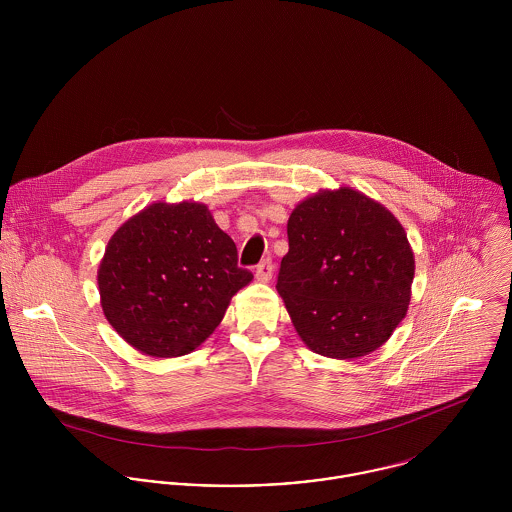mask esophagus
<instances>
[{
    "label": "esophagus",
    "instance_id": "1",
    "mask_svg": "<svg viewBox=\"0 0 512 512\" xmlns=\"http://www.w3.org/2000/svg\"><path fill=\"white\" fill-rule=\"evenodd\" d=\"M272 274H274V266H272V260L266 258L262 260L258 266H256V280L258 282H270L272 280Z\"/></svg>",
    "mask_w": 512,
    "mask_h": 512
}]
</instances>
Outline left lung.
Returning <instances> with one entry per match:
<instances>
[{"mask_svg":"<svg viewBox=\"0 0 512 512\" xmlns=\"http://www.w3.org/2000/svg\"><path fill=\"white\" fill-rule=\"evenodd\" d=\"M276 290L299 339L351 361L382 347L406 317L414 252L384 205L353 187L321 189L295 205Z\"/></svg>","mask_w":512,"mask_h":512,"instance_id":"obj_1","label":"left lung"}]
</instances>
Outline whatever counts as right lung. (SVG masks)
Wrapping results in <instances>:
<instances>
[{
  "instance_id": "1",
  "label": "right lung",
  "mask_w": 512,
  "mask_h": 512,
  "mask_svg": "<svg viewBox=\"0 0 512 512\" xmlns=\"http://www.w3.org/2000/svg\"><path fill=\"white\" fill-rule=\"evenodd\" d=\"M236 262V244L207 205L151 203L108 240L98 266L104 317L144 355H187L213 335L232 295L252 282Z\"/></svg>"
}]
</instances>
